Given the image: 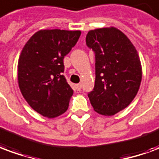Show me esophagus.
I'll return each instance as SVG.
<instances>
[{
	"mask_svg": "<svg viewBox=\"0 0 159 159\" xmlns=\"http://www.w3.org/2000/svg\"><path fill=\"white\" fill-rule=\"evenodd\" d=\"M76 89L78 90V91H81V89H82V84H81V83H78V84H76Z\"/></svg>",
	"mask_w": 159,
	"mask_h": 159,
	"instance_id": "obj_1",
	"label": "esophagus"
}]
</instances>
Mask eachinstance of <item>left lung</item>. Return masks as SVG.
Wrapping results in <instances>:
<instances>
[{"label": "left lung", "instance_id": "8db88e82", "mask_svg": "<svg viewBox=\"0 0 159 159\" xmlns=\"http://www.w3.org/2000/svg\"><path fill=\"white\" fill-rule=\"evenodd\" d=\"M86 43L95 54V83L88 93L92 106L103 116H114L136 97L142 66L136 48L116 28L91 30Z\"/></svg>", "mask_w": 159, "mask_h": 159}]
</instances>
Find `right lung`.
Returning a JSON list of instances; mask_svg holds the SVG:
<instances>
[{
  "mask_svg": "<svg viewBox=\"0 0 159 159\" xmlns=\"http://www.w3.org/2000/svg\"><path fill=\"white\" fill-rule=\"evenodd\" d=\"M80 35L81 31L40 30L23 47L17 65L20 91L43 116L54 118L67 110L73 90L63 75V60Z\"/></svg>",
  "mask_w": 159,
  "mask_h": 159,
  "instance_id": "1",
  "label": "right lung"
}]
</instances>
